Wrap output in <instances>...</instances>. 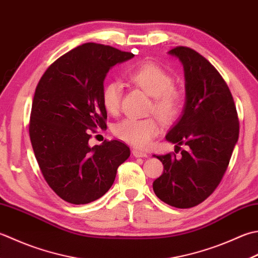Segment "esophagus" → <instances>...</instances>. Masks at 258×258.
Returning a JSON list of instances; mask_svg holds the SVG:
<instances>
[{"label": "esophagus", "instance_id": "1", "mask_svg": "<svg viewBox=\"0 0 258 258\" xmlns=\"http://www.w3.org/2000/svg\"><path fill=\"white\" fill-rule=\"evenodd\" d=\"M132 154L135 158H148V153L143 152V151H139V150H133Z\"/></svg>", "mask_w": 258, "mask_h": 258}]
</instances>
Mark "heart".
I'll return each instance as SVG.
<instances>
[{
	"mask_svg": "<svg viewBox=\"0 0 258 258\" xmlns=\"http://www.w3.org/2000/svg\"><path fill=\"white\" fill-rule=\"evenodd\" d=\"M128 79L153 97L152 110L164 123L176 118L183 102L182 92L172 86V77L153 62H144L128 74ZM122 99V84L112 80L105 84L102 92L104 108L110 114L117 113ZM160 132L155 118L126 117L113 126V133L136 149H145Z\"/></svg>",
	"mask_w": 258,
	"mask_h": 258,
	"instance_id": "1",
	"label": "heart"
}]
</instances>
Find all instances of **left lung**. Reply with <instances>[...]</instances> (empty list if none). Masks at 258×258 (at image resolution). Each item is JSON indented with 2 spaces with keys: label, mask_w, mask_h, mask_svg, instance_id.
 I'll list each match as a JSON object with an SVG mask.
<instances>
[{
  "label": "left lung",
  "mask_w": 258,
  "mask_h": 258,
  "mask_svg": "<svg viewBox=\"0 0 258 258\" xmlns=\"http://www.w3.org/2000/svg\"><path fill=\"white\" fill-rule=\"evenodd\" d=\"M168 53L183 66L185 104L165 140L185 149L180 158L153 155L164 168L153 190L163 203L184 209L203 203L220 183L238 141L239 123L228 86L208 60L186 47Z\"/></svg>",
  "instance_id": "1"
}]
</instances>
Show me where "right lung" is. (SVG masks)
Wrapping results in <instances>:
<instances>
[{
	"mask_svg": "<svg viewBox=\"0 0 258 258\" xmlns=\"http://www.w3.org/2000/svg\"><path fill=\"white\" fill-rule=\"evenodd\" d=\"M109 45L84 43L58 58L35 88L29 133L43 178L60 198L85 205L103 197L131 151L119 141L90 146L89 132L106 128L104 80L133 58Z\"/></svg>",
	"mask_w": 258,
	"mask_h": 258,
	"instance_id": "1",
	"label": "right lung"
}]
</instances>
